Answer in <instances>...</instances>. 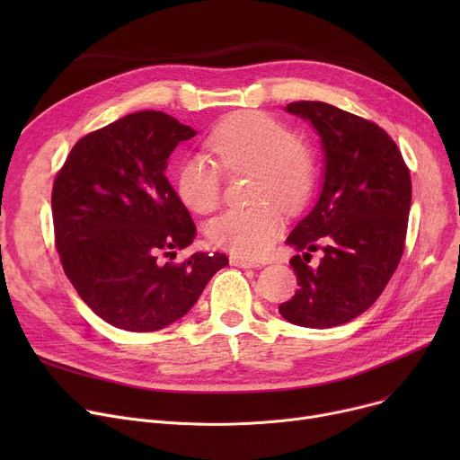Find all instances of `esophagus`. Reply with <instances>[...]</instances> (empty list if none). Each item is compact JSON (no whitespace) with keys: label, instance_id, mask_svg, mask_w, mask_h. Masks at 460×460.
Segmentation results:
<instances>
[{"label":"esophagus","instance_id":"1","mask_svg":"<svg viewBox=\"0 0 460 460\" xmlns=\"http://www.w3.org/2000/svg\"><path fill=\"white\" fill-rule=\"evenodd\" d=\"M231 264L233 267H238V269H255L259 267V264L252 259H244V257H238V255H233L231 257Z\"/></svg>","mask_w":460,"mask_h":460}]
</instances>
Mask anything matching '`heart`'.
Masks as SVG:
<instances>
[{"label":"heart","instance_id":"obj_1","mask_svg":"<svg viewBox=\"0 0 460 460\" xmlns=\"http://www.w3.org/2000/svg\"><path fill=\"white\" fill-rule=\"evenodd\" d=\"M216 164L188 156L177 169V193L193 212L210 214L222 201V168L227 175L250 173L248 199L255 205L231 208L207 226L216 248L244 257L267 252L283 229L285 210L309 199L317 179V156L307 137L288 132L281 120L262 111H236L217 123L205 139Z\"/></svg>","mask_w":460,"mask_h":460}]
</instances>
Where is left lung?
<instances>
[{
    "instance_id": "8db88e82",
    "label": "left lung",
    "mask_w": 460,
    "mask_h": 460,
    "mask_svg": "<svg viewBox=\"0 0 460 460\" xmlns=\"http://www.w3.org/2000/svg\"><path fill=\"white\" fill-rule=\"evenodd\" d=\"M287 111L311 120L326 155L321 198L287 243L325 255L317 270L308 267L306 252L291 259L298 291L279 313L304 328L340 326L369 309L399 267L412 199L410 169L373 120L315 101L291 102Z\"/></svg>"
}]
</instances>
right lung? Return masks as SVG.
<instances>
[{
    "label": "right lung",
    "instance_id": "add662e5",
    "mask_svg": "<svg viewBox=\"0 0 460 460\" xmlns=\"http://www.w3.org/2000/svg\"><path fill=\"white\" fill-rule=\"evenodd\" d=\"M196 136L162 111L130 113L84 136L52 190L56 248L80 298L108 324L156 332L198 302L229 264L196 252L173 262L196 238L190 212L164 172L181 141ZM172 254L169 261L159 255Z\"/></svg>",
    "mask_w": 460,
    "mask_h": 460
}]
</instances>
